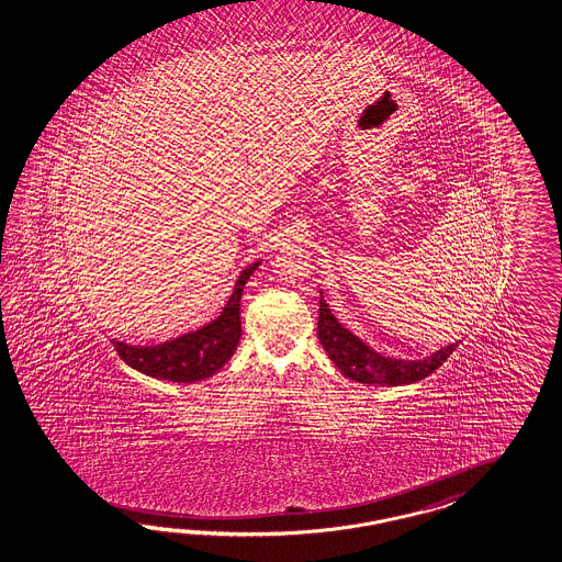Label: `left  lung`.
<instances>
[{"mask_svg": "<svg viewBox=\"0 0 562 562\" xmlns=\"http://www.w3.org/2000/svg\"><path fill=\"white\" fill-rule=\"evenodd\" d=\"M317 329H319L321 346L327 351L329 360L341 370L344 376L362 384L398 386V384L419 382L431 372H436L458 348V341H454L417 360L384 356L372 346H368L362 337L344 327V323L331 313L323 292H321Z\"/></svg>", "mask_w": 562, "mask_h": 562, "instance_id": "8db88e82", "label": "left lung"}]
</instances>
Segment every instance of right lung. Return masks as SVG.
Returning <instances> with one entry per match:
<instances>
[{
  "label": "right lung",
  "mask_w": 562,
  "mask_h": 562,
  "mask_svg": "<svg viewBox=\"0 0 562 562\" xmlns=\"http://www.w3.org/2000/svg\"><path fill=\"white\" fill-rule=\"evenodd\" d=\"M259 263L261 259H256L243 268L227 303L211 323L151 346H133L119 339H112V346L126 364L151 379L190 384L213 376L227 364L239 346L243 289Z\"/></svg>",
  "instance_id": "1"
}]
</instances>
